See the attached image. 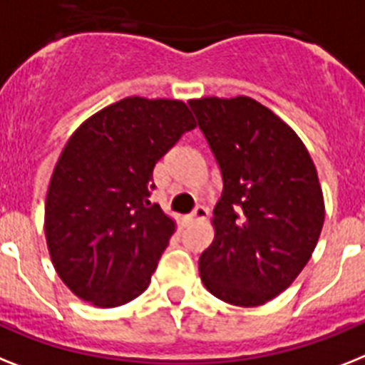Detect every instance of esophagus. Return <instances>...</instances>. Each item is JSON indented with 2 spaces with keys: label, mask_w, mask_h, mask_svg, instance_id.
Returning <instances> with one entry per match:
<instances>
[{
  "label": "esophagus",
  "mask_w": 365,
  "mask_h": 365,
  "mask_svg": "<svg viewBox=\"0 0 365 365\" xmlns=\"http://www.w3.org/2000/svg\"><path fill=\"white\" fill-rule=\"evenodd\" d=\"M209 216V209L205 207V205H197L194 210H192V215L186 216V222L188 224H194V222H200V220H205Z\"/></svg>",
  "instance_id": "esophagus-1"
}]
</instances>
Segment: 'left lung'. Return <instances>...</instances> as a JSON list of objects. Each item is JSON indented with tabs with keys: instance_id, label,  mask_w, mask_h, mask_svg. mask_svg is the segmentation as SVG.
<instances>
[{
	"instance_id": "8db88e82",
	"label": "left lung",
	"mask_w": 365,
	"mask_h": 365,
	"mask_svg": "<svg viewBox=\"0 0 365 365\" xmlns=\"http://www.w3.org/2000/svg\"><path fill=\"white\" fill-rule=\"evenodd\" d=\"M224 180L201 282L235 306H261L293 284L324 222L323 190L291 126L250 96L188 102Z\"/></svg>"
}]
</instances>
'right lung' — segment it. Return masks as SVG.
Segmentation results:
<instances>
[{
    "instance_id": "right-lung-1",
    "label": "right lung",
    "mask_w": 365,
    "mask_h": 365,
    "mask_svg": "<svg viewBox=\"0 0 365 365\" xmlns=\"http://www.w3.org/2000/svg\"><path fill=\"white\" fill-rule=\"evenodd\" d=\"M195 128L188 106L128 96L71 135L48 186L44 233L63 284L115 308L150 284L175 222L150 203L156 162Z\"/></svg>"
}]
</instances>
